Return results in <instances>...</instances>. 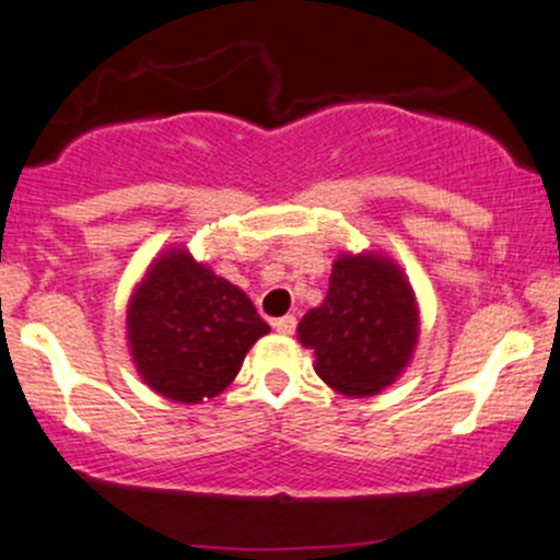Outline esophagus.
<instances>
[{
  "label": "esophagus",
  "instance_id": "1",
  "mask_svg": "<svg viewBox=\"0 0 560 560\" xmlns=\"http://www.w3.org/2000/svg\"><path fill=\"white\" fill-rule=\"evenodd\" d=\"M273 329L279 331V334H294V329H298V318L294 316H284V318H276L273 320Z\"/></svg>",
  "mask_w": 560,
  "mask_h": 560
}]
</instances>
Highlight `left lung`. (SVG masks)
I'll use <instances>...</instances> for the list:
<instances>
[{"instance_id":"left-lung-1","label":"left lung","mask_w":560,"mask_h":560,"mask_svg":"<svg viewBox=\"0 0 560 560\" xmlns=\"http://www.w3.org/2000/svg\"><path fill=\"white\" fill-rule=\"evenodd\" d=\"M419 302L408 276L382 253H342L324 302L302 316L298 339L331 389L369 397L397 382L419 345Z\"/></svg>"}]
</instances>
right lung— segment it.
<instances>
[{
    "label": "right lung",
    "mask_w": 560,
    "mask_h": 560,
    "mask_svg": "<svg viewBox=\"0 0 560 560\" xmlns=\"http://www.w3.org/2000/svg\"><path fill=\"white\" fill-rule=\"evenodd\" d=\"M268 331L240 287L176 244L147 266L126 307L128 352L141 382L184 405L221 395Z\"/></svg>",
    "instance_id": "1"
}]
</instances>
